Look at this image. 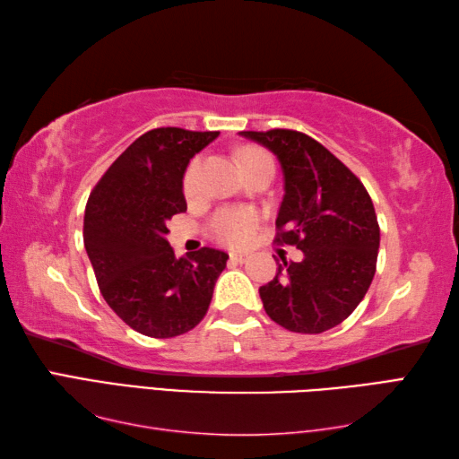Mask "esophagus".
<instances>
[{
	"instance_id": "1",
	"label": "esophagus",
	"mask_w": 459,
	"mask_h": 459,
	"mask_svg": "<svg viewBox=\"0 0 459 459\" xmlns=\"http://www.w3.org/2000/svg\"><path fill=\"white\" fill-rule=\"evenodd\" d=\"M248 255L247 252H230V260L237 262V264H245V262H248Z\"/></svg>"
}]
</instances>
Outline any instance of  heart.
<instances>
[{"label": "heart", "mask_w": 459, "mask_h": 459, "mask_svg": "<svg viewBox=\"0 0 459 459\" xmlns=\"http://www.w3.org/2000/svg\"><path fill=\"white\" fill-rule=\"evenodd\" d=\"M260 160H270V155L256 148H247L240 152L242 168H247V165ZM199 168H201V160L195 158L189 163L187 171H185L183 189L187 195H191L195 187H197ZM258 222H260V217L256 211L245 209V207H229V209H221L217 214H214L211 229H212V237L219 242H222V245L245 247L252 240V237H255Z\"/></svg>", "instance_id": "1"}]
</instances>
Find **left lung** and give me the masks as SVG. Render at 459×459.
I'll use <instances>...</instances> for the list:
<instances>
[{
  "mask_svg": "<svg viewBox=\"0 0 459 459\" xmlns=\"http://www.w3.org/2000/svg\"><path fill=\"white\" fill-rule=\"evenodd\" d=\"M276 155L284 199L276 242L304 252L301 262L278 264L260 288L266 314L294 333H324L365 298L377 270L380 230L365 185L347 165L296 130L240 132Z\"/></svg>",
  "mask_w": 459,
  "mask_h": 459,
  "instance_id": "1",
  "label": "left lung"
}]
</instances>
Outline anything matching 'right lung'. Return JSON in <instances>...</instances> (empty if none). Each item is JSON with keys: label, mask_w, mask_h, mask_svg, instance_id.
I'll list each match as a JSON object with an SVG mask.
<instances>
[{"label": "right lung", "mask_w": 459, "mask_h": 459, "mask_svg": "<svg viewBox=\"0 0 459 459\" xmlns=\"http://www.w3.org/2000/svg\"><path fill=\"white\" fill-rule=\"evenodd\" d=\"M219 132L155 128L140 135L102 179L84 211V248L116 316L142 335L187 333L204 317L214 281L227 266L222 250L183 258L169 247L168 221L187 211L183 175L189 160Z\"/></svg>", "instance_id": "add662e5"}]
</instances>
